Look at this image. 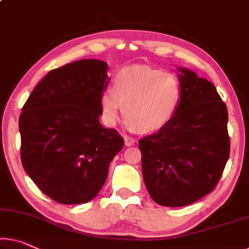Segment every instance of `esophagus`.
Returning a JSON list of instances; mask_svg holds the SVG:
<instances>
[{"label": "esophagus", "instance_id": "1", "mask_svg": "<svg viewBox=\"0 0 249 249\" xmlns=\"http://www.w3.org/2000/svg\"><path fill=\"white\" fill-rule=\"evenodd\" d=\"M124 144L127 147H131L136 142L135 139H133V138H131V137H129V136H124Z\"/></svg>", "mask_w": 249, "mask_h": 249}]
</instances>
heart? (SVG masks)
<instances>
[{"label": "heart", "mask_w": 249, "mask_h": 249, "mask_svg": "<svg viewBox=\"0 0 249 249\" xmlns=\"http://www.w3.org/2000/svg\"><path fill=\"white\" fill-rule=\"evenodd\" d=\"M181 99L177 76L147 66L122 69L113 79V90L101 94V110L108 124L113 125L124 107L131 127L142 132L161 129L173 119Z\"/></svg>", "instance_id": "heart-1"}]
</instances>
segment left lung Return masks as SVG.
Returning <instances> with one entry per match:
<instances>
[{"instance_id": "1", "label": "left lung", "mask_w": 249, "mask_h": 249, "mask_svg": "<svg viewBox=\"0 0 249 249\" xmlns=\"http://www.w3.org/2000/svg\"><path fill=\"white\" fill-rule=\"evenodd\" d=\"M178 110L158 132L139 140L144 185L157 204L181 207L212 193L229 157L227 107L215 86L178 68Z\"/></svg>"}]
</instances>
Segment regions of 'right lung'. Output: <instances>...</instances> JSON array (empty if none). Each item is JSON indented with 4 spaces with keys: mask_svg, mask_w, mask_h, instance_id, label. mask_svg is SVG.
Here are the masks:
<instances>
[{
    "mask_svg": "<svg viewBox=\"0 0 249 249\" xmlns=\"http://www.w3.org/2000/svg\"><path fill=\"white\" fill-rule=\"evenodd\" d=\"M108 64L86 59L50 71L32 91L18 120L26 174L51 199L85 204L107 180L109 164L124 148L114 129L99 121Z\"/></svg>",
    "mask_w": 249,
    "mask_h": 249,
    "instance_id": "obj_1",
    "label": "right lung"
}]
</instances>
